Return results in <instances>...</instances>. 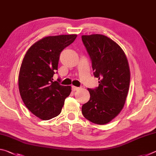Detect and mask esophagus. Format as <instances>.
I'll list each match as a JSON object with an SVG mask.
<instances>
[{"label":"esophagus","instance_id":"34e87169","mask_svg":"<svg viewBox=\"0 0 156 156\" xmlns=\"http://www.w3.org/2000/svg\"><path fill=\"white\" fill-rule=\"evenodd\" d=\"M72 90H73V91H78V90H79V89H80V88H79V87H75V86H72Z\"/></svg>","mask_w":156,"mask_h":156}]
</instances>
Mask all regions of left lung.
I'll list each match as a JSON object with an SVG mask.
<instances>
[{"instance_id":"obj_1","label":"left lung","mask_w":156,"mask_h":156,"mask_svg":"<svg viewBox=\"0 0 156 156\" xmlns=\"http://www.w3.org/2000/svg\"><path fill=\"white\" fill-rule=\"evenodd\" d=\"M82 41L92 62L98 87L88 89L90 98L82 107L84 117L97 125L111 122L122 111L130 83V69L125 52L102 34L83 35Z\"/></svg>"}]
</instances>
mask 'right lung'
<instances>
[{
    "mask_svg": "<svg viewBox=\"0 0 156 156\" xmlns=\"http://www.w3.org/2000/svg\"><path fill=\"white\" fill-rule=\"evenodd\" d=\"M76 34L50 36L33 44L26 52L18 76V88L26 107L41 120L58 115L71 86L53 81L60 54L72 44Z\"/></svg>",
    "mask_w": 156,
    "mask_h": 156,
    "instance_id": "right-lung-1",
    "label": "right lung"
}]
</instances>
